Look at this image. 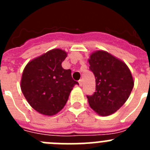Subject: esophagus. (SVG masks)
Returning <instances> with one entry per match:
<instances>
[{
  "label": "esophagus",
  "instance_id": "esophagus-1",
  "mask_svg": "<svg viewBox=\"0 0 150 150\" xmlns=\"http://www.w3.org/2000/svg\"><path fill=\"white\" fill-rule=\"evenodd\" d=\"M79 86H83V80H82V79H79Z\"/></svg>",
  "mask_w": 150,
  "mask_h": 150
}]
</instances>
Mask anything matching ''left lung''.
<instances>
[{
    "label": "left lung",
    "mask_w": 150,
    "mask_h": 150,
    "mask_svg": "<svg viewBox=\"0 0 150 150\" xmlns=\"http://www.w3.org/2000/svg\"><path fill=\"white\" fill-rule=\"evenodd\" d=\"M88 62L96 83L93 95H87L90 107L102 116L112 114L125 103L132 92V73L124 62L105 51L91 54Z\"/></svg>",
    "instance_id": "obj_1"
}]
</instances>
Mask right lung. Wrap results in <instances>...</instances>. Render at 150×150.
I'll use <instances>...</instances> for the list:
<instances>
[{"instance_id": "obj_1", "label": "right lung", "mask_w": 150, "mask_h": 150, "mask_svg": "<svg viewBox=\"0 0 150 150\" xmlns=\"http://www.w3.org/2000/svg\"><path fill=\"white\" fill-rule=\"evenodd\" d=\"M67 53L59 49L50 50L29 62L24 69L21 89L35 110L46 116L56 114L64 107L73 87L71 71L62 63Z\"/></svg>"}]
</instances>
